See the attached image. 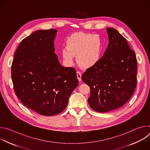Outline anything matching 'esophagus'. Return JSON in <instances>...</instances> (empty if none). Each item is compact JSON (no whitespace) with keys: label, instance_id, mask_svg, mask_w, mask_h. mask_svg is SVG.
<instances>
[{"label":"esophagus","instance_id":"34e87169","mask_svg":"<svg viewBox=\"0 0 150 150\" xmlns=\"http://www.w3.org/2000/svg\"><path fill=\"white\" fill-rule=\"evenodd\" d=\"M81 72H79V71H77L76 72V76H77V78H78V79L81 81Z\"/></svg>","mask_w":150,"mask_h":150}]
</instances>
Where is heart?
<instances>
[{
  "label": "heart",
  "instance_id": "1",
  "mask_svg": "<svg viewBox=\"0 0 150 150\" xmlns=\"http://www.w3.org/2000/svg\"><path fill=\"white\" fill-rule=\"evenodd\" d=\"M102 41L99 35L83 33H75L67 41L62 54L64 61L68 65L72 64L77 56L79 65L84 68H91L98 63L101 56Z\"/></svg>",
  "mask_w": 150,
  "mask_h": 150
}]
</instances>
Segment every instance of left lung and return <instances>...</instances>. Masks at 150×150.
<instances>
[{
  "label": "left lung",
  "mask_w": 150,
  "mask_h": 150,
  "mask_svg": "<svg viewBox=\"0 0 150 150\" xmlns=\"http://www.w3.org/2000/svg\"><path fill=\"white\" fill-rule=\"evenodd\" d=\"M106 30L109 42L103 56L81 77L90 88V107L101 113L123 106L132 97L137 81L135 52L116 30Z\"/></svg>",
  "instance_id": "1"
}]
</instances>
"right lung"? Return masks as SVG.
<instances>
[{"label":"right lung","instance_id":"obj_1","mask_svg":"<svg viewBox=\"0 0 150 150\" xmlns=\"http://www.w3.org/2000/svg\"><path fill=\"white\" fill-rule=\"evenodd\" d=\"M54 29L37 30L18 46L11 67L15 94L28 108L43 116L67 108L78 85L74 68L61 65L55 54Z\"/></svg>","mask_w":150,"mask_h":150}]
</instances>
